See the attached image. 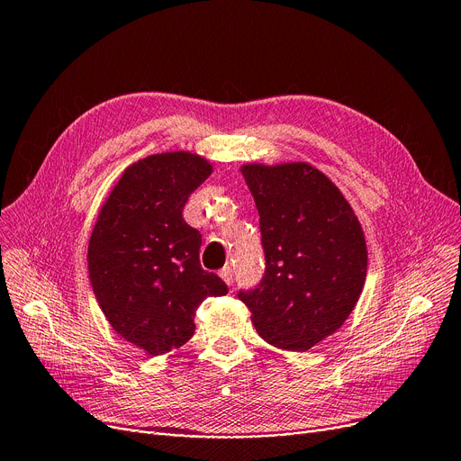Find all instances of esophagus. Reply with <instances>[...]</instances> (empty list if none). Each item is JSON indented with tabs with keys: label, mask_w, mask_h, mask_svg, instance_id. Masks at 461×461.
<instances>
[{
	"label": "esophagus",
	"mask_w": 461,
	"mask_h": 461,
	"mask_svg": "<svg viewBox=\"0 0 461 461\" xmlns=\"http://www.w3.org/2000/svg\"><path fill=\"white\" fill-rule=\"evenodd\" d=\"M219 276L223 277V281H225L227 285H232V283H234V270H232L230 267H225L221 272H219Z\"/></svg>",
	"instance_id": "34e87169"
}]
</instances>
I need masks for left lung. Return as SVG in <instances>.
I'll use <instances>...</instances> for the list:
<instances>
[{
	"label": "left lung",
	"mask_w": 461,
	"mask_h": 461,
	"mask_svg": "<svg viewBox=\"0 0 461 461\" xmlns=\"http://www.w3.org/2000/svg\"><path fill=\"white\" fill-rule=\"evenodd\" d=\"M258 210L265 276L238 298L258 336L308 350L334 334L364 287L367 251L358 219L339 189L305 163L246 165Z\"/></svg>",
	"instance_id": "8db88e82"
}]
</instances>
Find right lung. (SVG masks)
I'll list each match as a JSON object with an SVG mask.
<instances>
[{"instance_id": "add662e5", "label": "right lung", "mask_w": 461, "mask_h": 461, "mask_svg": "<svg viewBox=\"0 0 461 461\" xmlns=\"http://www.w3.org/2000/svg\"><path fill=\"white\" fill-rule=\"evenodd\" d=\"M212 165L187 151L131 165L101 208L87 248V268L101 310L114 330L159 357L194 334V312L229 293L201 267V232L184 219L191 193Z\"/></svg>"}]
</instances>
